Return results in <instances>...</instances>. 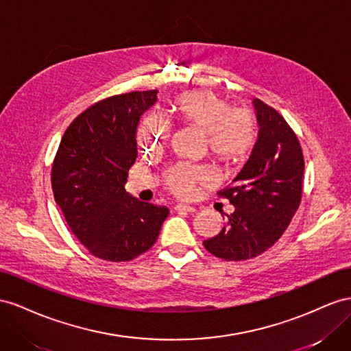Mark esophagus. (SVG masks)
I'll list each match as a JSON object with an SVG mask.
<instances>
[{"label":"esophagus","instance_id":"obj_1","mask_svg":"<svg viewBox=\"0 0 351 351\" xmlns=\"http://www.w3.org/2000/svg\"><path fill=\"white\" fill-rule=\"evenodd\" d=\"M175 210H176V212H188V213H194V212H195V207L179 203V204H176V206H175Z\"/></svg>","mask_w":351,"mask_h":351}]
</instances>
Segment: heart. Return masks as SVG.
<instances>
[{"label": "heart", "instance_id": "heart-1", "mask_svg": "<svg viewBox=\"0 0 351 351\" xmlns=\"http://www.w3.org/2000/svg\"><path fill=\"white\" fill-rule=\"evenodd\" d=\"M172 113L179 122L206 134L213 157L226 165H235L252 154L258 141V122L253 110L232 107L231 103L212 91H189L178 95ZM170 128L156 116L143 120L138 143L143 149H154L166 143ZM215 179L206 166L181 165L166 173L167 188L178 197H189L197 184H210Z\"/></svg>", "mask_w": 351, "mask_h": 351}]
</instances>
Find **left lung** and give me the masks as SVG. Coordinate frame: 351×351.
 Segmentation results:
<instances>
[{"label": "left lung", "mask_w": 351, "mask_h": 351, "mask_svg": "<svg viewBox=\"0 0 351 351\" xmlns=\"http://www.w3.org/2000/svg\"><path fill=\"white\" fill-rule=\"evenodd\" d=\"M258 141L241 172L217 195L235 212L203 243L213 256L238 262L257 257L285 232L303 195L304 157L295 132L274 107L254 99Z\"/></svg>", "instance_id": "8db88e82"}]
</instances>
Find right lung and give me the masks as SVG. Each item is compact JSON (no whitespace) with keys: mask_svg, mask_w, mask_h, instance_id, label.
Returning a JSON list of instances; mask_svg holds the SVG:
<instances>
[{"mask_svg":"<svg viewBox=\"0 0 351 351\" xmlns=\"http://www.w3.org/2000/svg\"><path fill=\"white\" fill-rule=\"evenodd\" d=\"M157 91H132L101 99L69 125L53 162L56 203L69 228L93 256L129 262L157 241L167 207L126 193L128 170L138 156L139 117Z\"/></svg>","mask_w":351,"mask_h":351,"instance_id":"1","label":"right lung"}]
</instances>
